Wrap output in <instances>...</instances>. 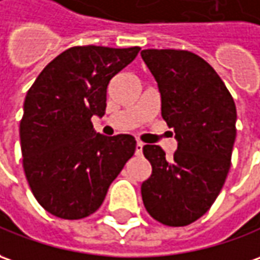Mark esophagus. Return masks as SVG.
I'll return each instance as SVG.
<instances>
[{"instance_id": "1", "label": "esophagus", "mask_w": 260, "mask_h": 260, "mask_svg": "<svg viewBox=\"0 0 260 260\" xmlns=\"http://www.w3.org/2000/svg\"><path fill=\"white\" fill-rule=\"evenodd\" d=\"M142 149H144V144L138 141L137 146H135V153H137V155H141V153H142Z\"/></svg>"}]
</instances>
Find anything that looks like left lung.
Masks as SVG:
<instances>
[{"instance_id":"1","label":"left lung","mask_w":260,"mask_h":260,"mask_svg":"<svg viewBox=\"0 0 260 260\" xmlns=\"http://www.w3.org/2000/svg\"><path fill=\"white\" fill-rule=\"evenodd\" d=\"M142 59L158 82L162 118L174 128L171 159L158 145H145L152 175L142 183L145 208L167 226H186L204 216L226 181L236 138V107L216 71L185 49H144Z\"/></svg>"}]
</instances>
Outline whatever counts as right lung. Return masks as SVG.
Masks as SVG:
<instances>
[{
	"instance_id": "right-lung-1",
	"label": "right lung",
	"mask_w": 260,
	"mask_h": 260,
	"mask_svg": "<svg viewBox=\"0 0 260 260\" xmlns=\"http://www.w3.org/2000/svg\"><path fill=\"white\" fill-rule=\"evenodd\" d=\"M139 47H72L42 70L28 89L19 122L22 167L38 204L61 219L100 208L108 188L135 153L137 141L93 131L107 108V88Z\"/></svg>"
}]
</instances>
